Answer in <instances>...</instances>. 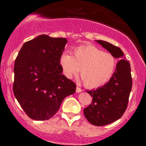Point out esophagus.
<instances>
[{
    "instance_id": "1",
    "label": "esophagus",
    "mask_w": 146,
    "mask_h": 146,
    "mask_svg": "<svg viewBox=\"0 0 146 146\" xmlns=\"http://www.w3.org/2000/svg\"><path fill=\"white\" fill-rule=\"evenodd\" d=\"M82 91H83V90H82L80 87H79V86H77V88H76V92L80 93V92H82Z\"/></svg>"
}]
</instances>
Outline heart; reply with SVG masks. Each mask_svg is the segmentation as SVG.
Segmentation results:
<instances>
[{
    "label": "heart",
    "mask_w": 146,
    "mask_h": 146,
    "mask_svg": "<svg viewBox=\"0 0 146 146\" xmlns=\"http://www.w3.org/2000/svg\"><path fill=\"white\" fill-rule=\"evenodd\" d=\"M60 63L64 74L69 78L77 76L81 69V79L88 88H97L108 82L117 65L116 58L113 54L104 52L93 45L76 48L74 57L64 52Z\"/></svg>",
    "instance_id": "b5f03b06"
}]
</instances>
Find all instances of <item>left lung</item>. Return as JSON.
<instances>
[{"label": "left lung", "mask_w": 146, "mask_h": 146, "mask_svg": "<svg viewBox=\"0 0 146 146\" xmlns=\"http://www.w3.org/2000/svg\"><path fill=\"white\" fill-rule=\"evenodd\" d=\"M104 48L120 59L116 69L109 82L96 90L86 91L91 96V104L83 110L89 123L101 126L119 119L126 111L132 87L129 62L123 59V52L119 47L109 42L97 40Z\"/></svg>", "instance_id": "left-lung-1"}]
</instances>
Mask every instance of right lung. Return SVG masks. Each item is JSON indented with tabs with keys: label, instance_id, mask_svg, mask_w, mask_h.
I'll list each match as a JSON object with an SVG mask.
<instances>
[{
	"label": "right lung",
	"instance_id": "1",
	"mask_svg": "<svg viewBox=\"0 0 146 146\" xmlns=\"http://www.w3.org/2000/svg\"><path fill=\"white\" fill-rule=\"evenodd\" d=\"M67 39L41 35L25 42L15 62L13 92L29 118H52L76 84L62 74L60 59Z\"/></svg>",
	"mask_w": 146,
	"mask_h": 146
}]
</instances>
